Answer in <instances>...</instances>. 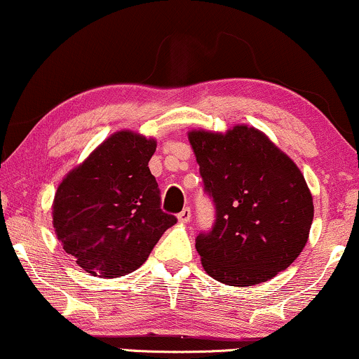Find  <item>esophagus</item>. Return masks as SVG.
<instances>
[{"label":"esophagus","mask_w":359,"mask_h":359,"mask_svg":"<svg viewBox=\"0 0 359 359\" xmlns=\"http://www.w3.org/2000/svg\"><path fill=\"white\" fill-rule=\"evenodd\" d=\"M178 221L180 223H189V221H191V210H189V208H184V210L178 215Z\"/></svg>","instance_id":"esophagus-1"}]
</instances>
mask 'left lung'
<instances>
[{
	"label": "left lung",
	"mask_w": 359,
	"mask_h": 359,
	"mask_svg": "<svg viewBox=\"0 0 359 359\" xmlns=\"http://www.w3.org/2000/svg\"><path fill=\"white\" fill-rule=\"evenodd\" d=\"M215 226L196 238L201 264L228 286L276 276L303 251L315 206L303 172L263 131L236 125L226 133H188Z\"/></svg>",
	"instance_id": "left-lung-1"
}]
</instances>
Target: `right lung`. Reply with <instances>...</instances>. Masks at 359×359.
<instances>
[{
    "instance_id": "right-lung-1",
    "label": "right lung",
    "mask_w": 359,
    "mask_h": 359,
    "mask_svg": "<svg viewBox=\"0 0 359 359\" xmlns=\"http://www.w3.org/2000/svg\"><path fill=\"white\" fill-rule=\"evenodd\" d=\"M154 151V138L116 131L56 189V238L93 276L119 278L138 269L176 223L159 206L158 183L148 168Z\"/></svg>"
}]
</instances>
